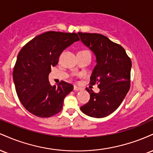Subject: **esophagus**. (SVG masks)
I'll return each mask as SVG.
<instances>
[{"label":"esophagus","mask_w":153,"mask_h":153,"mask_svg":"<svg viewBox=\"0 0 153 153\" xmlns=\"http://www.w3.org/2000/svg\"><path fill=\"white\" fill-rule=\"evenodd\" d=\"M81 88H80V87H78V86H77V85H74V90L75 91H80L81 90Z\"/></svg>","instance_id":"obj_1"}]
</instances>
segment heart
Returning <instances> with one entry per match:
<instances>
[{
	"mask_svg": "<svg viewBox=\"0 0 153 153\" xmlns=\"http://www.w3.org/2000/svg\"><path fill=\"white\" fill-rule=\"evenodd\" d=\"M82 51H87V50H82Z\"/></svg>",
	"mask_w": 153,
	"mask_h": 153,
	"instance_id": "heart-1",
	"label": "heart"
}]
</instances>
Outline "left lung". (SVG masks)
<instances>
[{
    "label": "left lung",
    "instance_id": "obj_1",
    "mask_svg": "<svg viewBox=\"0 0 153 153\" xmlns=\"http://www.w3.org/2000/svg\"><path fill=\"white\" fill-rule=\"evenodd\" d=\"M82 42L96 57L91 85L98 84L99 93L86 88L90 100L80 107L85 114L95 118L107 117L120 106L130 88L131 61L121 45L100 34L78 32Z\"/></svg>",
    "mask_w": 153,
    "mask_h": 153
}]
</instances>
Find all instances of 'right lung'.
<instances>
[{"label":"right lung","instance_id":"1","mask_svg":"<svg viewBox=\"0 0 153 153\" xmlns=\"http://www.w3.org/2000/svg\"><path fill=\"white\" fill-rule=\"evenodd\" d=\"M79 39L75 33L50 31L36 36L20 50L13 68V81L21 103L31 114L47 118L62 110L65 97L73 85L62 80L52 86L49 74L62 51Z\"/></svg>","mask_w":153,"mask_h":153}]
</instances>
